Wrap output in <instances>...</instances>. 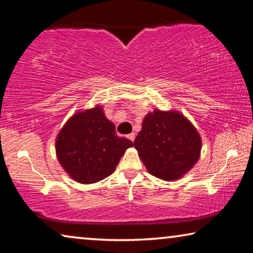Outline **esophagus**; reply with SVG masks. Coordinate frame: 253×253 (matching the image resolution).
Instances as JSON below:
<instances>
[{"instance_id": "34e87169", "label": "esophagus", "mask_w": 253, "mask_h": 253, "mask_svg": "<svg viewBox=\"0 0 253 253\" xmlns=\"http://www.w3.org/2000/svg\"><path fill=\"white\" fill-rule=\"evenodd\" d=\"M128 137V139H130L131 142H134V139H135V133H131V134H129L127 136Z\"/></svg>"}]
</instances>
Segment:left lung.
Returning <instances> with one entry per match:
<instances>
[{
  "label": "left lung",
  "instance_id": "1",
  "mask_svg": "<svg viewBox=\"0 0 253 253\" xmlns=\"http://www.w3.org/2000/svg\"><path fill=\"white\" fill-rule=\"evenodd\" d=\"M134 146L151 174L170 181L183 177L197 163L202 138L181 112L154 109L144 117Z\"/></svg>",
  "mask_w": 253,
  "mask_h": 253
}]
</instances>
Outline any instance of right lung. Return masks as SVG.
I'll return each instance as SVG.
<instances>
[{
	"mask_svg": "<svg viewBox=\"0 0 253 253\" xmlns=\"http://www.w3.org/2000/svg\"><path fill=\"white\" fill-rule=\"evenodd\" d=\"M101 106L75 112L56 137L59 164L76 182L90 184L109 177L133 142L116 135Z\"/></svg>",
	"mask_w": 253,
	"mask_h": 253,
	"instance_id": "1",
	"label": "right lung"
}]
</instances>
